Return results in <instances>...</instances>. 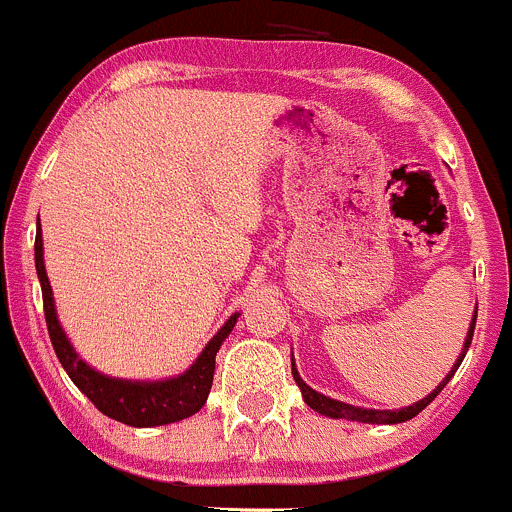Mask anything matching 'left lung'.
<instances>
[{
  "instance_id": "1",
  "label": "left lung",
  "mask_w": 512,
  "mask_h": 512,
  "mask_svg": "<svg viewBox=\"0 0 512 512\" xmlns=\"http://www.w3.org/2000/svg\"><path fill=\"white\" fill-rule=\"evenodd\" d=\"M476 317H478V307H476V312H473V322H471V329H468V337H466V344H463V352H461V356H458V359H456V364H453V369L448 371L446 379H443L441 384H438L436 389H433L431 394L426 396V399L416 401L414 406H404V409H394V411H389V409H386V411H379V409H361V406L344 404V401L329 399V396H324V394H319V391H314L312 386L304 384L302 376H299V371L294 369V364H292V376H294V381H297L299 391H302L304 404H307L309 409L317 411V414L329 416V418H349V421H361V423H404V421H409V418H414L416 414H421V411L426 409V406L431 404V401L436 399L438 394H441V389L448 384V381H451V376L456 374V369H458V366H461L463 356H466L468 347H471L473 329H476Z\"/></svg>"
}]
</instances>
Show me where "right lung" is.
Instances as JSON below:
<instances>
[{
    "mask_svg": "<svg viewBox=\"0 0 512 512\" xmlns=\"http://www.w3.org/2000/svg\"><path fill=\"white\" fill-rule=\"evenodd\" d=\"M34 262L36 275L41 282V297H44V317L46 329H49L51 347L59 356L61 366L66 369L69 379L81 389V394L89 396L91 404L101 414H106L113 421H121L126 426L151 428L163 426V423L183 421V418L198 414L205 406L213 386L215 374V356H218L220 344L225 342L227 334L235 327L240 314H232L230 319L220 327V332L205 344L195 364L180 376L163 381H131V379H113V376L101 374L91 369L76 349L71 347L69 337L61 329L54 309V294H51L49 277L44 267V242H41V230L34 240Z\"/></svg>",
    "mask_w": 512,
    "mask_h": 512,
    "instance_id": "obj_1",
    "label": "right lung"
}]
</instances>
